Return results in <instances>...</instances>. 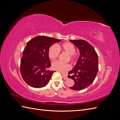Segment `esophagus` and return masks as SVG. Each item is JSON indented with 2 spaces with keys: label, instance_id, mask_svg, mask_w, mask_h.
<instances>
[{
  "label": "esophagus",
  "instance_id": "esophagus-1",
  "mask_svg": "<svg viewBox=\"0 0 120 120\" xmlns=\"http://www.w3.org/2000/svg\"><path fill=\"white\" fill-rule=\"evenodd\" d=\"M63 78L64 79H68V77L67 75H64V74H63Z\"/></svg>",
  "mask_w": 120,
  "mask_h": 120
}]
</instances>
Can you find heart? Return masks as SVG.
<instances>
[{
    "mask_svg": "<svg viewBox=\"0 0 120 120\" xmlns=\"http://www.w3.org/2000/svg\"><path fill=\"white\" fill-rule=\"evenodd\" d=\"M60 49H62L70 55H71L72 59H75V58L74 55L75 52V49L74 45L71 42H67L64 43L61 45H59V48L56 45H52L50 47L49 52V56L50 59L54 60L59 56L60 53ZM52 68L53 70L58 71L61 73H64L70 70L71 67L69 64H63L60 61H56L52 63Z\"/></svg>",
    "mask_w": 120,
    "mask_h": 120,
    "instance_id": "heart-1",
    "label": "heart"
}]
</instances>
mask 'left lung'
I'll use <instances>...</instances> for the list:
<instances>
[{
	"mask_svg": "<svg viewBox=\"0 0 120 120\" xmlns=\"http://www.w3.org/2000/svg\"><path fill=\"white\" fill-rule=\"evenodd\" d=\"M70 41L79 51V56L75 67L68 72V78L75 82L74 85L70 88L80 90L86 88L95 80L99 70L98 56L94 47L84 40Z\"/></svg>",
	"mask_w": 120,
	"mask_h": 120,
	"instance_id": "1",
	"label": "left lung"
}]
</instances>
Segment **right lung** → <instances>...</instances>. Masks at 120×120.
Returning <instances> with one entry per match:
<instances>
[{
	"instance_id": "add662e5",
	"label": "right lung",
	"mask_w": 120,
	"mask_h": 120,
	"mask_svg": "<svg viewBox=\"0 0 120 120\" xmlns=\"http://www.w3.org/2000/svg\"><path fill=\"white\" fill-rule=\"evenodd\" d=\"M60 40L46 36H37L27 42L20 60L21 76L27 85L41 88L48 84L55 71L49 70L51 63L49 49Z\"/></svg>"
}]
</instances>
